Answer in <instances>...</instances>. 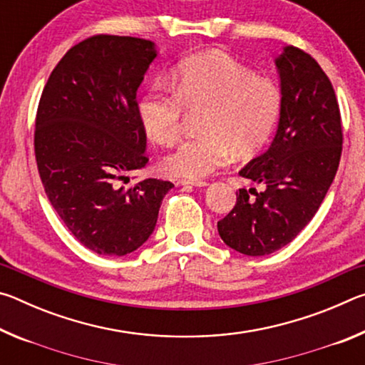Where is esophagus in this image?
<instances>
[{"label":"esophagus","mask_w":365,"mask_h":365,"mask_svg":"<svg viewBox=\"0 0 365 365\" xmlns=\"http://www.w3.org/2000/svg\"><path fill=\"white\" fill-rule=\"evenodd\" d=\"M180 185H191V187H206L207 182L206 180H188V178H182V180H178Z\"/></svg>","instance_id":"esophagus-1"}]
</instances>
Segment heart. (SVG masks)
<instances>
[{"mask_svg": "<svg viewBox=\"0 0 365 365\" xmlns=\"http://www.w3.org/2000/svg\"><path fill=\"white\" fill-rule=\"evenodd\" d=\"M170 86L154 85L141 96L138 117L159 145L180 138L185 115L201 113L196 138L183 141L164 159L170 175L201 178L227 164L230 153L246 159L270 140L283 108V93L270 77L220 51L182 59L172 71Z\"/></svg>", "mask_w": 365, "mask_h": 365, "instance_id": "obj_1", "label": "heart"}]
</instances>
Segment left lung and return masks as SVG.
Returning <instances> with one entry per match:
<instances>
[{
  "label": "left lung",
  "instance_id": "obj_1",
  "mask_svg": "<svg viewBox=\"0 0 365 365\" xmlns=\"http://www.w3.org/2000/svg\"><path fill=\"white\" fill-rule=\"evenodd\" d=\"M275 63L283 93L279 130L269 150L240 170L265 190L237 191L233 209L217 222L225 245L246 256L270 255L293 242L322 205L343 150L335 90L317 61L287 46Z\"/></svg>",
  "mask_w": 365,
  "mask_h": 365
}]
</instances>
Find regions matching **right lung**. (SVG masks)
<instances>
[{"label": "right lung", "instance_id": "1", "mask_svg": "<svg viewBox=\"0 0 365 365\" xmlns=\"http://www.w3.org/2000/svg\"><path fill=\"white\" fill-rule=\"evenodd\" d=\"M154 43L93 35L73 45L49 76L36 109L34 148L54 211L85 248L125 256L153 233L174 183L128 172L148 164L137 90Z\"/></svg>", "mask_w": 365, "mask_h": 365}]
</instances>
